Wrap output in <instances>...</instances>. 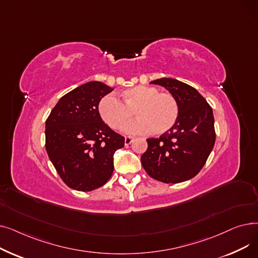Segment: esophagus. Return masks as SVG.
Returning a JSON list of instances; mask_svg holds the SVG:
<instances>
[{
    "instance_id": "esophagus-1",
    "label": "esophagus",
    "mask_w": 258,
    "mask_h": 258,
    "mask_svg": "<svg viewBox=\"0 0 258 258\" xmlns=\"http://www.w3.org/2000/svg\"><path fill=\"white\" fill-rule=\"evenodd\" d=\"M133 140H134L133 137H128V136H127V137L124 138V144H125V145H130Z\"/></svg>"
}]
</instances>
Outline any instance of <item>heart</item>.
<instances>
[{"label": "heart", "instance_id": "heart-1", "mask_svg": "<svg viewBox=\"0 0 258 258\" xmlns=\"http://www.w3.org/2000/svg\"><path fill=\"white\" fill-rule=\"evenodd\" d=\"M138 117L125 126L127 134L163 135L177 122L180 114L179 102L170 93H160L152 86H137L119 94V100L105 96L98 103V113L105 123L113 130H121L132 119Z\"/></svg>", "mask_w": 258, "mask_h": 258}]
</instances>
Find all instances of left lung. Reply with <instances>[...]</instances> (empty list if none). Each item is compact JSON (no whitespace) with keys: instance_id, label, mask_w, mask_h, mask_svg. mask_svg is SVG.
<instances>
[{"instance_id":"obj_1","label":"left lung","mask_w":258,"mask_h":258,"mask_svg":"<svg viewBox=\"0 0 258 258\" xmlns=\"http://www.w3.org/2000/svg\"><path fill=\"white\" fill-rule=\"evenodd\" d=\"M167 89L180 106L175 124L159 138H148L141 163L147 174L163 183L191 179L205 165L215 142L212 108L192 87L172 78L152 81Z\"/></svg>"}]
</instances>
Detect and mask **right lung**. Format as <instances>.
Returning a JSON list of instances; mask_svg holds the SVG:
<instances>
[{
	"label": "right lung",
	"mask_w": 258,
	"mask_h": 258,
	"mask_svg": "<svg viewBox=\"0 0 258 258\" xmlns=\"http://www.w3.org/2000/svg\"><path fill=\"white\" fill-rule=\"evenodd\" d=\"M114 89L90 81L62 96L46 120V151L67 186L91 191L104 185L114 170L113 156L124 137L102 121L98 103Z\"/></svg>",
	"instance_id": "right-lung-1"
}]
</instances>
